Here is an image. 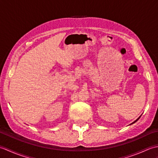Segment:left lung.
<instances>
[{
	"label": "left lung",
	"instance_id": "left-lung-1",
	"mask_svg": "<svg viewBox=\"0 0 158 158\" xmlns=\"http://www.w3.org/2000/svg\"><path fill=\"white\" fill-rule=\"evenodd\" d=\"M140 117H139V118H138V119H136V120H135V122H133V123H135V122H136V121H137V120H138V119H139V118H140ZM132 123H131V124H132Z\"/></svg>",
	"mask_w": 158,
	"mask_h": 158
}]
</instances>
